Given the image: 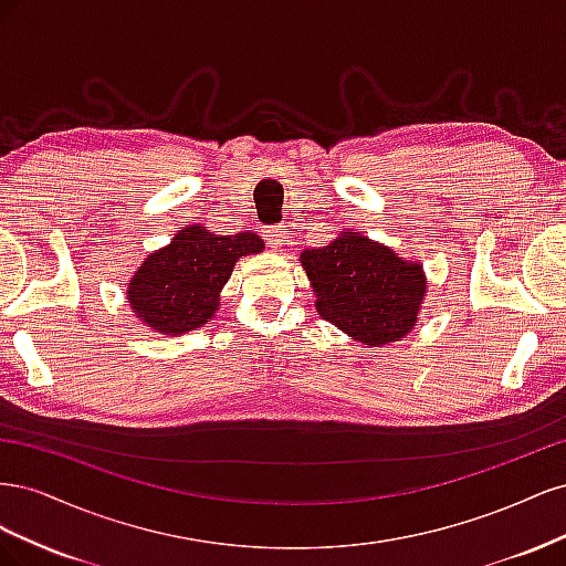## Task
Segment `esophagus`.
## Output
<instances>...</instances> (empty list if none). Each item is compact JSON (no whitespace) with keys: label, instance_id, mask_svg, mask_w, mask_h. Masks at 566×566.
Segmentation results:
<instances>
[{"label":"esophagus","instance_id":"34e87169","mask_svg":"<svg viewBox=\"0 0 566 566\" xmlns=\"http://www.w3.org/2000/svg\"><path fill=\"white\" fill-rule=\"evenodd\" d=\"M266 241L273 250H283L285 245V231L283 229H266Z\"/></svg>","mask_w":566,"mask_h":566}]
</instances>
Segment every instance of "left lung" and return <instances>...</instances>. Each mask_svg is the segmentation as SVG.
<instances>
[{
  "mask_svg": "<svg viewBox=\"0 0 566 566\" xmlns=\"http://www.w3.org/2000/svg\"><path fill=\"white\" fill-rule=\"evenodd\" d=\"M300 264L314 287L318 316L354 342L385 347L418 325L427 295L422 264L361 231L342 229L325 248L302 250Z\"/></svg>",
  "mask_w": 566,
  "mask_h": 566,
  "instance_id": "1",
  "label": "left lung"
}]
</instances>
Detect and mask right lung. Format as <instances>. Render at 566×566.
I'll use <instances>...</instances> for the list:
<instances>
[{"label":"right lung","mask_w":566,"mask_h":566,"mask_svg":"<svg viewBox=\"0 0 566 566\" xmlns=\"http://www.w3.org/2000/svg\"><path fill=\"white\" fill-rule=\"evenodd\" d=\"M262 250L256 233L219 235L188 224L165 248L146 254L129 279L127 302L148 331L184 335L217 314L235 262Z\"/></svg>","instance_id":"1"}]
</instances>
